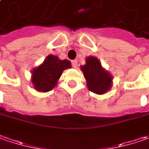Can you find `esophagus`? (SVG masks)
Instances as JSON below:
<instances>
[{
    "label": "esophagus",
    "mask_w": 149,
    "mask_h": 149,
    "mask_svg": "<svg viewBox=\"0 0 149 149\" xmlns=\"http://www.w3.org/2000/svg\"><path fill=\"white\" fill-rule=\"evenodd\" d=\"M72 66L74 68H77V66H78V61L77 60H73L72 61Z\"/></svg>",
    "instance_id": "obj_1"
}]
</instances>
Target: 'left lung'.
Masks as SVG:
<instances>
[{
  "label": "left lung",
  "mask_w": 149,
  "mask_h": 149,
  "mask_svg": "<svg viewBox=\"0 0 149 149\" xmlns=\"http://www.w3.org/2000/svg\"><path fill=\"white\" fill-rule=\"evenodd\" d=\"M86 80L89 91L97 95L107 93L112 86L113 77L110 72L106 70L100 61L94 56L86 58V64L80 66Z\"/></svg>",
  "instance_id": "left-lung-1"
}]
</instances>
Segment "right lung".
Wrapping results in <instances>:
<instances>
[{
  "label": "right lung",
  "instance_id": "add662e5",
  "mask_svg": "<svg viewBox=\"0 0 149 149\" xmlns=\"http://www.w3.org/2000/svg\"><path fill=\"white\" fill-rule=\"evenodd\" d=\"M70 68V61L61 60L57 56L49 54L39 66L32 70L31 82L36 91L48 92L57 86L63 71Z\"/></svg>",
  "mask_w": 149,
  "mask_h": 149
}]
</instances>
